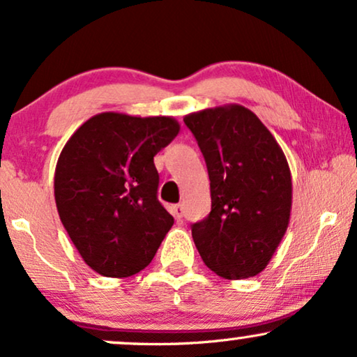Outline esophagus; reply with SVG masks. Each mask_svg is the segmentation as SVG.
<instances>
[{
	"label": "esophagus",
	"mask_w": 357,
	"mask_h": 357,
	"mask_svg": "<svg viewBox=\"0 0 357 357\" xmlns=\"http://www.w3.org/2000/svg\"><path fill=\"white\" fill-rule=\"evenodd\" d=\"M173 215H174L176 219H181L183 215H184V207L181 204H176L173 207Z\"/></svg>",
	"instance_id": "34e87169"
}]
</instances>
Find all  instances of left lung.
<instances>
[{"mask_svg":"<svg viewBox=\"0 0 357 357\" xmlns=\"http://www.w3.org/2000/svg\"><path fill=\"white\" fill-rule=\"evenodd\" d=\"M211 181V212L192 238L212 272L227 280L259 275L285 236L291 173L285 153L249 108H206L184 116Z\"/></svg>","mask_w":357,"mask_h":357,"instance_id":"8db88e82","label":"left lung"}]
</instances>
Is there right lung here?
I'll use <instances>...</instances> for the list:
<instances>
[{
	"label": "right lung",
	"mask_w": 357,
	"mask_h": 357,
	"mask_svg": "<svg viewBox=\"0 0 357 357\" xmlns=\"http://www.w3.org/2000/svg\"><path fill=\"white\" fill-rule=\"evenodd\" d=\"M173 116L93 115L59 155V218L85 264L103 277H132L150 265L173 215L158 201L153 158L179 133Z\"/></svg>",
	"instance_id": "add662e5"
}]
</instances>
